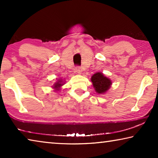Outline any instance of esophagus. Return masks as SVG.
<instances>
[{
	"label": "esophagus",
	"mask_w": 158,
	"mask_h": 158,
	"mask_svg": "<svg viewBox=\"0 0 158 158\" xmlns=\"http://www.w3.org/2000/svg\"><path fill=\"white\" fill-rule=\"evenodd\" d=\"M74 70H75L76 73H78V74H81V68H80V67H79V66H77L75 69H74Z\"/></svg>",
	"instance_id": "esophagus-1"
}]
</instances>
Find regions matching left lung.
Segmentation results:
<instances>
[{
  "label": "left lung",
  "instance_id": "left-lung-1",
  "mask_svg": "<svg viewBox=\"0 0 158 158\" xmlns=\"http://www.w3.org/2000/svg\"><path fill=\"white\" fill-rule=\"evenodd\" d=\"M91 81L93 82V87L95 88L96 92L99 94L105 93L110 88L111 84L109 79L106 78L100 73L93 74L91 77Z\"/></svg>",
  "mask_w": 158,
  "mask_h": 158
}]
</instances>
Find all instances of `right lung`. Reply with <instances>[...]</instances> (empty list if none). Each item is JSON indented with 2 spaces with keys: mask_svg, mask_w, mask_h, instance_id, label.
<instances>
[{
  "mask_svg": "<svg viewBox=\"0 0 158 158\" xmlns=\"http://www.w3.org/2000/svg\"><path fill=\"white\" fill-rule=\"evenodd\" d=\"M61 83H62V81H61V80H60V81H58L57 83H56V84H54V86H53V87L56 88V89H59V87L61 86V85H63L62 84H61Z\"/></svg>",
  "mask_w": 158,
  "mask_h": 158,
  "instance_id": "add662e5",
  "label": "right lung"
}]
</instances>
